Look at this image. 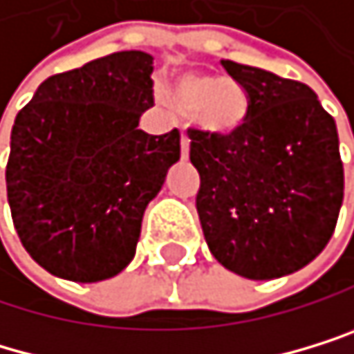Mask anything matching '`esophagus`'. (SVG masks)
<instances>
[{"instance_id":"34e87169","label":"esophagus","mask_w":354,"mask_h":354,"mask_svg":"<svg viewBox=\"0 0 354 354\" xmlns=\"http://www.w3.org/2000/svg\"><path fill=\"white\" fill-rule=\"evenodd\" d=\"M180 156L189 158V139H187V134H183V137H180Z\"/></svg>"}]
</instances>
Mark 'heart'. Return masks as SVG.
<instances>
[{"label":"heart","mask_w":354,"mask_h":354,"mask_svg":"<svg viewBox=\"0 0 354 354\" xmlns=\"http://www.w3.org/2000/svg\"><path fill=\"white\" fill-rule=\"evenodd\" d=\"M169 95L185 113H196V122L211 134H232L248 119L250 102L232 80L211 73H183L171 82Z\"/></svg>","instance_id":"heart-1"}]
</instances>
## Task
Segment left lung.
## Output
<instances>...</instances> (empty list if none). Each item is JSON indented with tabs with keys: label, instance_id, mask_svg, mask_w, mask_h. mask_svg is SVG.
Returning <instances> with one entry per match:
<instances>
[{
	"label": "left lung",
	"instance_id": "left-lung-1",
	"mask_svg": "<svg viewBox=\"0 0 354 354\" xmlns=\"http://www.w3.org/2000/svg\"><path fill=\"white\" fill-rule=\"evenodd\" d=\"M222 67L250 109L232 134L187 130L202 232L226 270L279 279L311 263L335 230L344 200L335 119L307 84L232 60Z\"/></svg>",
	"mask_w": 354,
	"mask_h": 354
}]
</instances>
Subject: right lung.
<instances>
[{
  "instance_id": "add662e5",
  "label": "right lung",
  "mask_w": 354,
  "mask_h": 354,
  "mask_svg": "<svg viewBox=\"0 0 354 354\" xmlns=\"http://www.w3.org/2000/svg\"><path fill=\"white\" fill-rule=\"evenodd\" d=\"M152 56L115 52L56 73L19 111L6 165L17 235L49 274L95 283L134 257L145 207L180 158V132L147 134Z\"/></svg>"
}]
</instances>
